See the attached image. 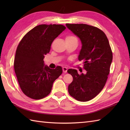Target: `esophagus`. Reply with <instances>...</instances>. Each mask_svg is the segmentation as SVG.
I'll return each instance as SVG.
<instances>
[{"label":"esophagus","mask_w":130,"mask_h":130,"mask_svg":"<svg viewBox=\"0 0 130 130\" xmlns=\"http://www.w3.org/2000/svg\"><path fill=\"white\" fill-rule=\"evenodd\" d=\"M62 71H63V72L64 73H67L68 68H66V67H63V68H62Z\"/></svg>","instance_id":"34e87169"}]
</instances>
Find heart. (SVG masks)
<instances>
[{"mask_svg": "<svg viewBox=\"0 0 130 130\" xmlns=\"http://www.w3.org/2000/svg\"><path fill=\"white\" fill-rule=\"evenodd\" d=\"M75 38V37H74L73 36H68L67 37V38Z\"/></svg>", "mask_w": 130, "mask_h": 130, "instance_id": "b5f03b06", "label": "heart"}]
</instances>
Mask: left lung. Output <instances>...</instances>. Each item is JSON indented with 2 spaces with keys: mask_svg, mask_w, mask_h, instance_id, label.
<instances>
[{
  "mask_svg": "<svg viewBox=\"0 0 130 130\" xmlns=\"http://www.w3.org/2000/svg\"><path fill=\"white\" fill-rule=\"evenodd\" d=\"M69 29L78 36L82 42L78 60L83 61L87 73L78 74L69 69L73 80L68 86L70 95L76 100L87 102L92 99L104 87L110 66L112 52L104 33L97 27L85 24H66Z\"/></svg>",
  "mask_w": 130,
  "mask_h": 130,
  "instance_id": "left-lung-1",
  "label": "left lung"
}]
</instances>
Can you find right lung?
I'll list each match as a JSON object with an SVG mask.
<instances>
[{
  "label": "right lung",
  "instance_id": "obj_1",
  "mask_svg": "<svg viewBox=\"0 0 130 130\" xmlns=\"http://www.w3.org/2000/svg\"><path fill=\"white\" fill-rule=\"evenodd\" d=\"M66 27L61 24H40L23 37L17 48L14 68L21 90L34 99L45 98L50 93L54 81L62 73L57 66L52 69L44 63L51 43Z\"/></svg>",
  "mask_w": 130,
  "mask_h": 130
}]
</instances>
